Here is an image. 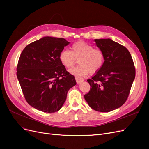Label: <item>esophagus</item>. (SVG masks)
Returning a JSON list of instances; mask_svg holds the SVG:
<instances>
[{
    "mask_svg": "<svg viewBox=\"0 0 149 149\" xmlns=\"http://www.w3.org/2000/svg\"><path fill=\"white\" fill-rule=\"evenodd\" d=\"M75 80H76V82L77 84H80V83H81L84 81L83 79H82V78H80V77H75Z\"/></svg>",
    "mask_w": 149,
    "mask_h": 149,
    "instance_id": "obj_1",
    "label": "esophagus"
}]
</instances>
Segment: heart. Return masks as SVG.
I'll return each mask as SVG.
<instances>
[{
    "mask_svg": "<svg viewBox=\"0 0 149 149\" xmlns=\"http://www.w3.org/2000/svg\"><path fill=\"white\" fill-rule=\"evenodd\" d=\"M79 59V66L72 68L69 72L76 76H84L98 72L104 62V55L102 50L84 41H79L70 46V51L64 49L59 54L61 63L66 68L72 67Z\"/></svg>",
    "mask_w": 149,
    "mask_h": 149,
    "instance_id": "heart-1",
    "label": "heart"
}]
</instances>
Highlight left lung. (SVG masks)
<instances>
[{"instance_id":"1","label":"left lung","mask_w":149,"mask_h":149,"mask_svg":"<svg viewBox=\"0 0 149 149\" xmlns=\"http://www.w3.org/2000/svg\"><path fill=\"white\" fill-rule=\"evenodd\" d=\"M104 55L100 70L88 80L90 91L84 99L93 110L108 112L121 107L127 100L135 77V68L129 51L110 38L95 39Z\"/></svg>"}]
</instances>
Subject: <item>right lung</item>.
<instances>
[{
	"label": "right lung",
	"mask_w": 149,
	"mask_h": 149,
	"mask_svg": "<svg viewBox=\"0 0 149 149\" xmlns=\"http://www.w3.org/2000/svg\"><path fill=\"white\" fill-rule=\"evenodd\" d=\"M70 42L63 38L44 37L28 45L22 52L17 77L28 103L44 112L58 111L68 91L76 84L59 60Z\"/></svg>",
	"instance_id": "obj_1"
}]
</instances>
